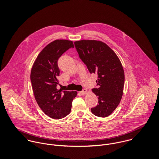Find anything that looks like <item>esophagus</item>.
I'll return each instance as SVG.
<instances>
[{
    "label": "esophagus",
    "instance_id": "esophagus-1",
    "mask_svg": "<svg viewBox=\"0 0 159 159\" xmlns=\"http://www.w3.org/2000/svg\"><path fill=\"white\" fill-rule=\"evenodd\" d=\"M82 95H85V94H86L87 93V90H86V89H84L82 91H81L80 92Z\"/></svg>",
    "mask_w": 159,
    "mask_h": 159
}]
</instances>
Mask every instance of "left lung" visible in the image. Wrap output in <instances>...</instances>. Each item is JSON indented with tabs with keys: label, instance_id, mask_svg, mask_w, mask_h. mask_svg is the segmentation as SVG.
Segmentation results:
<instances>
[{
	"label": "left lung",
	"instance_id": "left-lung-1",
	"mask_svg": "<svg viewBox=\"0 0 159 159\" xmlns=\"http://www.w3.org/2000/svg\"><path fill=\"white\" fill-rule=\"evenodd\" d=\"M74 45L90 74H98V88L92 91L98 96V104L91 111L96 116L106 117L117 108L122 97L125 75L122 63L115 52L101 41L82 40Z\"/></svg>",
	"mask_w": 159,
	"mask_h": 159
}]
</instances>
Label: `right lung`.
<instances>
[{"instance_id": "add662e5", "label": "right lung", "mask_w": 159, "mask_h": 159, "mask_svg": "<svg viewBox=\"0 0 159 159\" xmlns=\"http://www.w3.org/2000/svg\"><path fill=\"white\" fill-rule=\"evenodd\" d=\"M70 48H74L70 40L52 42L39 54L31 72L35 99L42 111L54 119H62L70 113L72 102L77 96V92H62L57 89L60 75L58 60Z\"/></svg>"}]
</instances>
